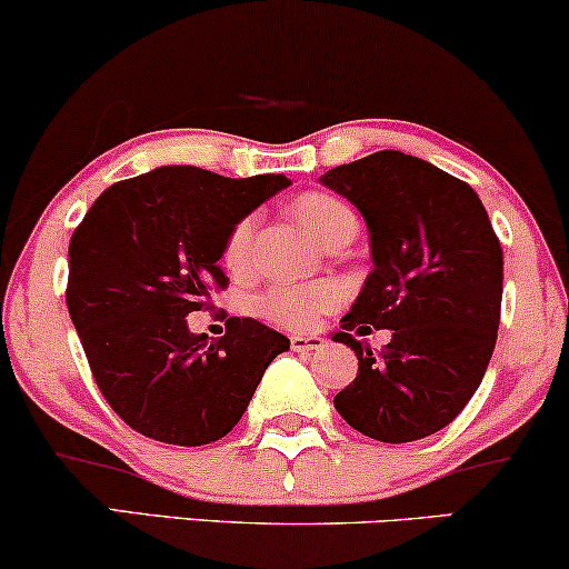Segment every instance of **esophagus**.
<instances>
[{
	"label": "esophagus",
	"instance_id": "esophagus-1",
	"mask_svg": "<svg viewBox=\"0 0 569 569\" xmlns=\"http://www.w3.org/2000/svg\"><path fill=\"white\" fill-rule=\"evenodd\" d=\"M326 347V341H322L320 336H291V349L293 351H315V349H322Z\"/></svg>",
	"mask_w": 569,
	"mask_h": 569
}]
</instances>
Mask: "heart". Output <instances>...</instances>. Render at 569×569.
I'll return each mask as SVG.
<instances>
[{
    "label": "heart",
    "mask_w": 569,
    "mask_h": 569,
    "mask_svg": "<svg viewBox=\"0 0 569 569\" xmlns=\"http://www.w3.org/2000/svg\"><path fill=\"white\" fill-rule=\"evenodd\" d=\"M297 218L315 241L328 243L336 233L357 228V214L341 199L330 197L322 191H309L293 204ZM251 231H254V218H241L228 231L222 241V264L231 272L247 270ZM341 299L333 283H297V286H272L257 297V312L264 320L276 322L280 328H309L320 315L330 312Z\"/></svg>",
    "instance_id": "1"
}]
</instances>
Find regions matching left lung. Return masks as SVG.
<instances>
[{"label":"left lung","mask_w":569,"mask_h":569,"mask_svg":"<svg viewBox=\"0 0 569 569\" xmlns=\"http://www.w3.org/2000/svg\"><path fill=\"white\" fill-rule=\"evenodd\" d=\"M320 181L362 212L376 264L333 336L359 359L333 405L376 441L426 438L462 412L491 362L501 243L478 193L420 157L383 149ZM370 325L392 330L380 356L350 333Z\"/></svg>","instance_id":"1"}]
</instances>
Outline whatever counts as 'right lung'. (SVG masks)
<instances>
[{
  "label": "right lung",
  "instance_id": "right-lung-1",
  "mask_svg": "<svg viewBox=\"0 0 569 569\" xmlns=\"http://www.w3.org/2000/svg\"><path fill=\"white\" fill-rule=\"evenodd\" d=\"M286 176L226 178L170 164L112 183L70 239V320L102 397L136 433L201 446L231 433L289 338L251 318L191 333L189 312L228 289L222 241Z\"/></svg>",
  "mask_w": 569,
  "mask_h": 569
}]
</instances>
